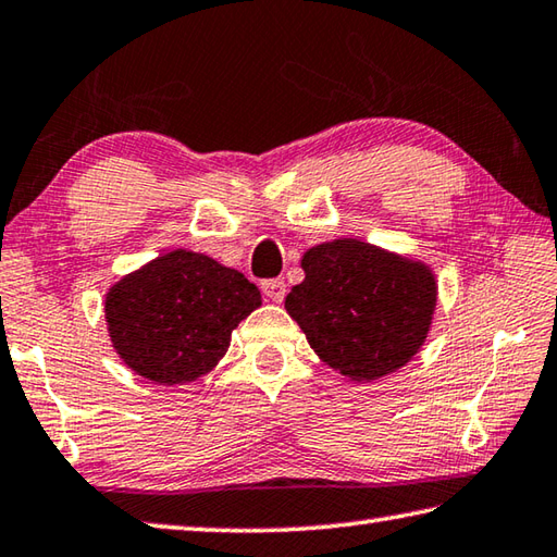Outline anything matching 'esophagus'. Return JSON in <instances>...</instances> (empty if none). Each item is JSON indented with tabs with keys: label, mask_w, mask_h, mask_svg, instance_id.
<instances>
[{
	"label": "esophagus",
	"mask_w": 557,
	"mask_h": 557,
	"mask_svg": "<svg viewBox=\"0 0 557 557\" xmlns=\"http://www.w3.org/2000/svg\"><path fill=\"white\" fill-rule=\"evenodd\" d=\"M261 290H264V296L271 298L274 302H281L286 298V281L283 278H267L261 283Z\"/></svg>",
	"instance_id": "34e87169"
}]
</instances>
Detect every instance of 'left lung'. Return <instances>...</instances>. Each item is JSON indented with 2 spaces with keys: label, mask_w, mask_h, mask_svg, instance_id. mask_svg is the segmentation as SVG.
Listing matches in <instances>:
<instances>
[{
  "label": "left lung",
  "mask_w": 557,
  "mask_h": 557,
  "mask_svg": "<svg viewBox=\"0 0 557 557\" xmlns=\"http://www.w3.org/2000/svg\"><path fill=\"white\" fill-rule=\"evenodd\" d=\"M286 310L320 359L351 381H375L422 346L436 306L432 271L356 239L312 247Z\"/></svg>",
  "instance_id": "left-lung-1"
}]
</instances>
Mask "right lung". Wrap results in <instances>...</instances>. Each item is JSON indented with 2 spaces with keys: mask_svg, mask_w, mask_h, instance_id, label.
Masks as SVG:
<instances>
[{
  "mask_svg": "<svg viewBox=\"0 0 557 557\" xmlns=\"http://www.w3.org/2000/svg\"><path fill=\"white\" fill-rule=\"evenodd\" d=\"M259 306L245 274L176 249L115 283L107 322L115 351L135 373L176 385L211 371L230 334Z\"/></svg>",
  "mask_w": 557,
  "mask_h": 557,
  "instance_id": "1",
  "label": "right lung"
}]
</instances>
